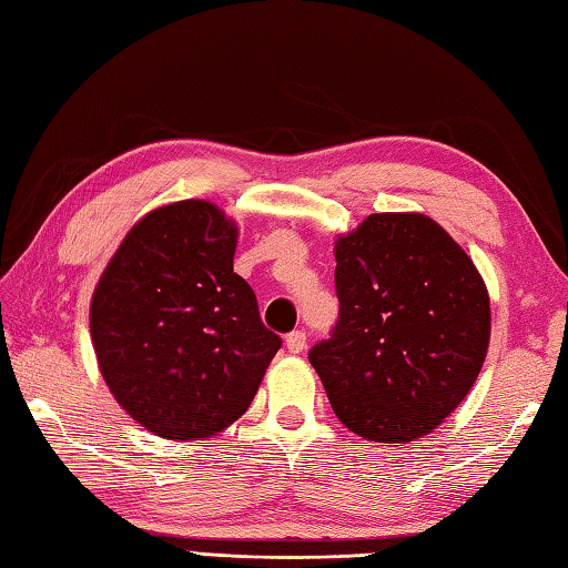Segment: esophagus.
Instances as JSON below:
<instances>
[{
    "label": "esophagus",
    "instance_id": "obj_1",
    "mask_svg": "<svg viewBox=\"0 0 568 568\" xmlns=\"http://www.w3.org/2000/svg\"><path fill=\"white\" fill-rule=\"evenodd\" d=\"M286 351L292 353V355H298L301 351L306 348V333L304 331H292L286 335Z\"/></svg>",
    "mask_w": 568,
    "mask_h": 568
}]
</instances>
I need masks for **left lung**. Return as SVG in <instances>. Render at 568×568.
Segmentation results:
<instances>
[{
	"instance_id": "obj_1",
	"label": "left lung",
	"mask_w": 568,
	"mask_h": 568,
	"mask_svg": "<svg viewBox=\"0 0 568 568\" xmlns=\"http://www.w3.org/2000/svg\"><path fill=\"white\" fill-rule=\"evenodd\" d=\"M333 252L341 316L308 361L353 434L416 442L476 385L490 343L488 286L424 213L367 215Z\"/></svg>"
}]
</instances>
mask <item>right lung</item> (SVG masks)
<instances>
[{
    "label": "right lung",
    "mask_w": 568,
    "mask_h": 568,
    "mask_svg": "<svg viewBox=\"0 0 568 568\" xmlns=\"http://www.w3.org/2000/svg\"><path fill=\"white\" fill-rule=\"evenodd\" d=\"M237 223L211 201L146 213L90 301L100 375L146 432L203 442L247 412L282 338L233 272Z\"/></svg>",
    "instance_id": "right-lung-1"
}]
</instances>
